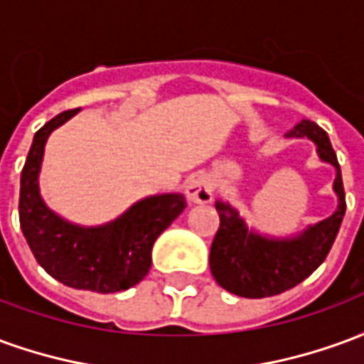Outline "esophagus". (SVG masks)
Wrapping results in <instances>:
<instances>
[{"label":"esophagus","instance_id":"1","mask_svg":"<svg viewBox=\"0 0 364 364\" xmlns=\"http://www.w3.org/2000/svg\"><path fill=\"white\" fill-rule=\"evenodd\" d=\"M185 191H187V197L191 198V203H197V205L210 203V198H213V187L203 175L189 177L185 183Z\"/></svg>","mask_w":364,"mask_h":364}]
</instances>
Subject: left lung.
<instances>
[{
    "label": "left lung",
    "mask_w": 364,
    "mask_h": 364,
    "mask_svg": "<svg viewBox=\"0 0 364 364\" xmlns=\"http://www.w3.org/2000/svg\"><path fill=\"white\" fill-rule=\"evenodd\" d=\"M292 138H310L323 161L336 167L333 183L339 206L329 218L310 226L292 240H267L247 230L245 222L226 203H216L220 226L210 247V271L222 289L244 298L281 294L308 279L328 257L345 216V189L341 167L328 132L312 120H302L289 130Z\"/></svg>",
    "instance_id": "left-lung-1"
}]
</instances>
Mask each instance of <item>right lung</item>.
Returning <instances> with one entry per match:
<instances>
[{"label": "right lung", "instance_id": "add662e5", "mask_svg": "<svg viewBox=\"0 0 364 364\" xmlns=\"http://www.w3.org/2000/svg\"><path fill=\"white\" fill-rule=\"evenodd\" d=\"M64 111L36 130L21 171L19 222L38 265L72 289L119 292L134 287L151 267V245L185 210L183 195H158L136 203L107 226L82 228L46 208L38 193V169L52 130L74 117Z\"/></svg>", "mask_w": 364, "mask_h": 364}]
</instances>
